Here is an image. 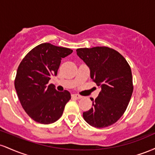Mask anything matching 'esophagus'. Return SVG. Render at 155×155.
<instances>
[{
    "label": "esophagus",
    "instance_id": "1",
    "mask_svg": "<svg viewBox=\"0 0 155 155\" xmlns=\"http://www.w3.org/2000/svg\"><path fill=\"white\" fill-rule=\"evenodd\" d=\"M72 97H74V98H76V99H80L82 97L81 95H78V94H74V95H72Z\"/></svg>",
    "mask_w": 155,
    "mask_h": 155
}]
</instances>
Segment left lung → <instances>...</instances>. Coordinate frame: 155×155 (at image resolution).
I'll use <instances>...</instances> for the list:
<instances>
[{
    "instance_id": "obj_1",
    "label": "left lung",
    "mask_w": 155,
    "mask_h": 155,
    "mask_svg": "<svg viewBox=\"0 0 155 155\" xmlns=\"http://www.w3.org/2000/svg\"><path fill=\"white\" fill-rule=\"evenodd\" d=\"M78 56L90 69V77L101 87L92 106L83 113L84 120L97 128L114 124L123 115L133 91L131 68L120 52L107 47L80 48Z\"/></svg>"
}]
</instances>
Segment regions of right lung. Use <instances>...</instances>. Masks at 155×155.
<instances>
[{"instance_id": "1", "label": "right lung", "mask_w": 155, "mask_h": 155, "mask_svg": "<svg viewBox=\"0 0 155 155\" xmlns=\"http://www.w3.org/2000/svg\"><path fill=\"white\" fill-rule=\"evenodd\" d=\"M72 52L68 48L43 43L31 49L19 65L16 91L22 108L35 122L51 124L63 114L71 93L68 90L58 92L48 83L51 76L58 74L62 58Z\"/></svg>"}]
</instances>
